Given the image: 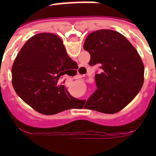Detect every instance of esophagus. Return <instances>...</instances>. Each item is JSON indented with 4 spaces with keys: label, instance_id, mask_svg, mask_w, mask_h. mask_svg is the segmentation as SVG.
I'll return each mask as SVG.
<instances>
[{
    "label": "esophagus",
    "instance_id": "34e87169",
    "mask_svg": "<svg viewBox=\"0 0 156 156\" xmlns=\"http://www.w3.org/2000/svg\"><path fill=\"white\" fill-rule=\"evenodd\" d=\"M82 70H83V67H80V68L79 69V70H78V74H77V76H76V78H80V77L82 76V75H81V74L79 73V72L82 71Z\"/></svg>",
    "mask_w": 156,
    "mask_h": 156
}]
</instances>
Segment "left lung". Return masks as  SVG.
I'll list each match as a JSON object with an SVG mask.
<instances>
[{"instance_id": "obj_1", "label": "left lung", "mask_w": 156, "mask_h": 156, "mask_svg": "<svg viewBox=\"0 0 156 156\" xmlns=\"http://www.w3.org/2000/svg\"><path fill=\"white\" fill-rule=\"evenodd\" d=\"M90 55L89 65H98L97 90L88 98V108L113 114L127 105L144 83V67L137 51L119 32L100 30L88 35L83 44Z\"/></svg>"}]
</instances>
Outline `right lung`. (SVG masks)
Returning <instances> with one entry per match:
<instances>
[{"label": "right lung", "mask_w": 156, "mask_h": 156, "mask_svg": "<svg viewBox=\"0 0 156 156\" xmlns=\"http://www.w3.org/2000/svg\"><path fill=\"white\" fill-rule=\"evenodd\" d=\"M73 62L60 37L49 33L36 34L23 45L14 62V89L25 102L44 115L72 108L81 100L71 96L59 80Z\"/></svg>", "instance_id": "1"}]
</instances>
